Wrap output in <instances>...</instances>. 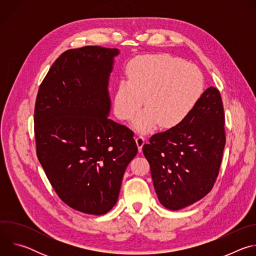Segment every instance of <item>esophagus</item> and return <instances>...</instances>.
<instances>
[{
	"label": "esophagus",
	"instance_id": "esophagus-1",
	"mask_svg": "<svg viewBox=\"0 0 256 256\" xmlns=\"http://www.w3.org/2000/svg\"><path fill=\"white\" fill-rule=\"evenodd\" d=\"M136 144H138V152H142V146H144V142H146V138H144L142 134H136Z\"/></svg>",
	"mask_w": 256,
	"mask_h": 256
}]
</instances>
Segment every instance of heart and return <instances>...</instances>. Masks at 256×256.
I'll use <instances>...</instances> for the list:
<instances>
[{
    "mask_svg": "<svg viewBox=\"0 0 256 256\" xmlns=\"http://www.w3.org/2000/svg\"><path fill=\"white\" fill-rule=\"evenodd\" d=\"M128 80L118 85L114 99L116 116L132 120L142 100L146 109L134 122L140 132L152 130L160 124L165 130L184 122L204 92L202 72L194 64L168 56H146L128 66Z\"/></svg>",
    "mask_w": 256,
    "mask_h": 256,
    "instance_id": "obj_1",
    "label": "heart"
}]
</instances>
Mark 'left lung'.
<instances>
[{"mask_svg": "<svg viewBox=\"0 0 256 256\" xmlns=\"http://www.w3.org/2000/svg\"><path fill=\"white\" fill-rule=\"evenodd\" d=\"M224 126L220 91L210 87L179 126L144 144L156 194L166 208H184L210 192L226 144Z\"/></svg>", "mask_w": 256, "mask_h": 256, "instance_id": "left-lung-1", "label": "left lung"}]
</instances>
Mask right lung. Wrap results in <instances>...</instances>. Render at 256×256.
I'll use <instances>...</instances> for the list:
<instances>
[{
	"mask_svg": "<svg viewBox=\"0 0 256 256\" xmlns=\"http://www.w3.org/2000/svg\"><path fill=\"white\" fill-rule=\"evenodd\" d=\"M118 48L87 46L62 52L42 82L34 108L38 158L60 198L103 214L116 204L134 132L107 118V87Z\"/></svg>",
	"mask_w": 256,
	"mask_h": 256,
	"instance_id": "right-lung-1",
	"label": "right lung"
}]
</instances>
